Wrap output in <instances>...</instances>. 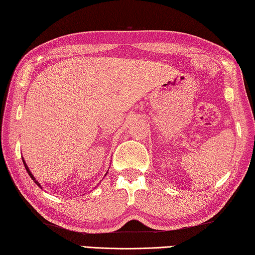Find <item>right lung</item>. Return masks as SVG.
<instances>
[{
    "label": "right lung",
    "mask_w": 255,
    "mask_h": 255,
    "mask_svg": "<svg viewBox=\"0 0 255 255\" xmlns=\"http://www.w3.org/2000/svg\"><path fill=\"white\" fill-rule=\"evenodd\" d=\"M22 160H23V163H24V166H25V169H26V171H27V173L29 174V177H31L32 178V180L35 182V183H36L37 184V186L39 187V188H42V186H41V184H39L38 183V181L36 180V179H35V177L33 176V174H32V172L31 171H29V169H28V167H27V164L26 163H25V161H24V159L22 158Z\"/></svg>",
    "instance_id": "add662e5"
}]
</instances>
